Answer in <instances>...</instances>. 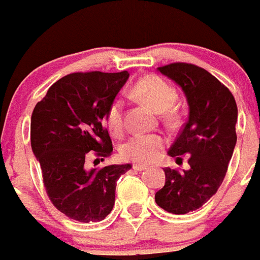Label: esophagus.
<instances>
[{"mask_svg": "<svg viewBox=\"0 0 260 260\" xmlns=\"http://www.w3.org/2000/svg\"><path fill=\"white\" fill-rule=\"evenodd\" d=\"M147 166H144V165H133V170H136V171H145V170H147Z\"/></svg>", "mask_w": 260, "mask_h": 260, "instance_id": "34e87169", "label": "esophagus"}]
</instances>
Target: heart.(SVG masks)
<instances>
[{"label": "heart", "mask_w": 260, "mask_h": 260, "mask_svg": "<svg viewBox=\"0 0 260 260\" xmlns=\"http://www.w3.org/2000/svg\"><path fill=\"white\" fill-rule=\"evenodd\" d=\"M133 93L150 105L158 113H166L176 101V90L159 76L141 79L133 88ZM106 124L110 133L119 136L124 128V106L120 100L114 101L106 114ZM165 139L160 135H135L120 147V155L125 160L150 163L163 151Z\"/></svg>", "instance_id": "1"}]
</instances>
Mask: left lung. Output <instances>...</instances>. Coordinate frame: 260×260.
Segmentation results:
<instances>
[{"mask_svg":"<svg viewBox=\"0 0 260 260\" xmlns=\"http://www.w3.org/2000/svg\"><path fill=\"white\" fill-rule=\"evenodd\" d=\"M156 70L186 97L188 121L168 155L176 160L189 155L190 168L182 174L165 168V186L155 193V202L171 214H188L202 207L223 182L237 142V105L228 88L201 67L171 63Z\"/></svg>","mask_w":260,"mask_h":260,"instance_id":"8db88e82","label":"left lung"}]
</instances>
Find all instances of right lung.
<instances>
[{
  "mask_svg": "<svg viewBox=\"0 0 260 260\" xmlns=\"http://www.w3.org/2000/svg\"><path fill=\"white\" fill-rule=\"evenodd\" d=\"M128 78V71L70 74L34 109L31 146L44 186L57 210L74 220H104L115 203L116 181L132 168L129 163L85 168L88 153L109 156L113 151L106 114Z\"/></svg>",
  "mask_w": 260,
  "mask_h": 260,
  "instance_id": "obj_1",
  "label": "right lung"
}]
</instances>
